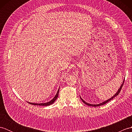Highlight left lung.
I'll list each match as a JSON object with an SVG mask.
<instances>
[{"label": "left lung", "mask_w": 132, "mask_h": 132, "mask_svg": "<svg viewBox=\"0 0 132 132\" xmlns=\"http://www.w3.org/2000/svg\"><path fill=\"white\" fill-rule=\"evenodd\" d=\"M124 80H125V79H124V80H123V82H122V83L121 84V86L120 87V88H119V89H118V91H117V92L116 93L114 94L113 96H112L110 99H108V100H105V101H104V102H102V103H99V104H89V103H87V102H86L85 100H84L82 97H81L80 96V99L82 100V102L85 104H86V105H89V106H101V105H104V104H106V103H107L108 102H109V101L110 100H111L112 99H113V98H114L116 96H117V95H118L119 94V93H120V92L121 91V88H122V86H123V85H124Z\"/></svg>", "instance_id": "8db88e82"}]
</instances>
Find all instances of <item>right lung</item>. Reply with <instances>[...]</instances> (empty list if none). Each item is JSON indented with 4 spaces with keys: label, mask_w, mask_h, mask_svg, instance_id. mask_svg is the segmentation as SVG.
<instances>
[{
    "label": "right lung",
    "mask_w": 132,
    "mask_h": 132,
    "mask_svg": "<svg viewBox=\"0 0 132 132\" xmlns=\"http://www.w3.org/2000/svg\"><path fill=\"white\" fill-rule=\"evenodd\" d=\"M59 90H60V88L58 89L57 94L55 95V96L53 98V99L49 101L48 102H46V103H30V102H27L28 103L30 104H32V105H42V106H47V105H50L54 103L55 101L57 100L58 96V94H59Z\"/></svg>",
    "instance_id": "obj_1"
}]
</instances>
